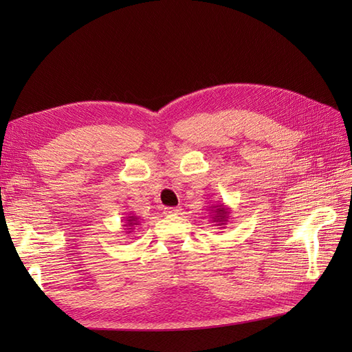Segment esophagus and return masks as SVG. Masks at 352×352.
<instances>
[{"instance_id":"34e87169","label":"esophagus","mask_w":352,"mask_h":352,"mask_svg":"<svg viewBox=\"0 0 352 352\" xmlns=\"http://www.w3.org/2000/svg\"><path fill=\"white\" fill-rule=\"evenodd\" d=\"M180 212H182L180 207H166V208H164V214H168V216H177V214H180Z\"/></svg>"}]
</instances>
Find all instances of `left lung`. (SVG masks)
Wrapping results in <instances>:
<instances>
[{
	"instance_id": "1",
	"label": "left lung",
	"mask_w": 352,
	"mask_h": 352,
	"mask_svg": "<svg viewBox=\"0 0 352 352\" xmlns=\"http://www.w3.org/2000/svg\"><path fill=\"white\" fill-rule=\"evenodd\" d=\"M212 208H213V210H212V213H213V216H212L213 222L218 223V226H222V223H226L227 219H228V214H230L228 208H227L226 206H223V204L214 206V207H212Z\"/></svg>"
}]
</instances>
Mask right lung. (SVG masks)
I'll return each mask as SVG.
<instances>
[{
    "label": "right lung",
    "instance_id": "right-lung-1",
    "mask_svg": "<svg viewBox=\"0 0 352 352\" xmlns=\"http://www.w3.org/2000/svg\"><path fill=\"white\" fill-rule=\"evenodd\" d=\"M136 226H139V221H138V218L136 216H129V218L125 219V223L122 227H126L125 230V233H131V230H133V227H136Z\"/></svg>",
    "mask_w": 352,
    "mask_h": 352
}]
</instances>
